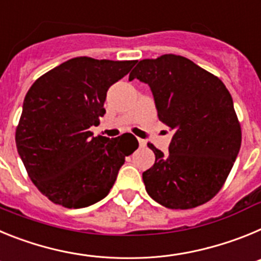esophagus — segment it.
Here are the masks:
<instances>
[{
    "label": "esophagus",
    "instance_id": "obj_1",
    "mask_svg": "<svg viewBox=\"0 0 261 261\" xmlns=\"http://www.w3.org/2000/svg\"><path fill=\"white\" fill-rule=\"evenodd\" d=\"M138 145L141 147H145L146 146V141L145 140H142V138H138Z\"/></svg>",
    "mask_w": 261,
    "mask_h": 261
}]
</instances>
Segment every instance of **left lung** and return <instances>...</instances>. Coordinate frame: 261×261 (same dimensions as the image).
Here are the masks:
<instances>
[{"instance_id":"obj_1","label":"left lung","mask_w":261,"mask_h":261,"mask_svg":"<svg viewBox=\"0 0 261 261\" xmlns=\"http://www.w3.org/2000/svg\"><path fill=\"white\" fill-rule=\"evenodd\" d=\"M135 78L150 86L158 119L175 132L166 155L147 144L155 162L142 172L146 192L168 209L208 202L225 184L242 144L229 90L177 55L141 60L129 74Z\"/></svg>"}]
</instances>
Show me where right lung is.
Segmentation results:
<instances>
[{
	"label": "right lung",
	"instance_id": "right-lung-1",
	"mask_svg": "<svg viewBox=\"0 0 261 261\" xmlns=\"http://www.w3.org/2000/svg\"><path fill=\"white\" fill-rule=\"evenodd\" d=\"M135 60L75 57L39 77L27 91L15 144L30 179L53 204L85 208L105 199L137 138L90 130L105 115L107 90Z\"/></svg>",
	"mask_w": 261,
	"mask_h": 261
}]
</instances>
